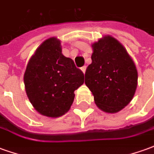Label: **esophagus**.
Returning <instances> with one entry per match:
<instances>
[{
  "label": "esophagus",
  "mask_w": 154,
  "mask_h": 154,
  "mask_svg": "<svg viewBox=\"0 0 154 154\" xmlns=\"http://www.w3.org/2000/svg\"><path fill=\"white\" fill-rule=\"evenodd\" d=\"M86 69H87V67H86V66H84V67H81V70L82 71V72H83V73H85V72H86Z\"/></svg>",
  "instance_id": "1"
}]
</instances>
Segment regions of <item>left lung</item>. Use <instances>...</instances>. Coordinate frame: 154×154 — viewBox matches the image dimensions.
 Listing matches in <instances>:
<instances>
[{"mask_svg":"<svg viewBox=\"0 0 154 154\" xmlns=\"http://www.w3.org/2000/svg\"><path fill=\"white\" fill-rule=\"evenodd\" d=\"M91 63L85 83L95 103L106 113H116L131 101L138 84L135 64L119 41L106 35L91 44Z\"/></svg>","mask_w":154,"mask_h":154,"instance_id":"obj_1","label":"left lung"}]
</instances>
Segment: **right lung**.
<instances>
[{
	"mask_svg": "<svg viewBox=\"0 0 154 154\" xmlns=\"http://www.w3.org/2000/svg\"><path fill=\"white\" fill-rule=\"evenodd\" d=\"M25 91L42 116L56 118L67 113L73 102L74 91L84 82V74L70 57L62 54L55 37L44 41L29 61L24 75Z\"/></svg>",
	"mask_w": 154,
	"mask_h": 154,
	"instance_id": "obj_1",
	"label": "right lung"
}]
</instances>
